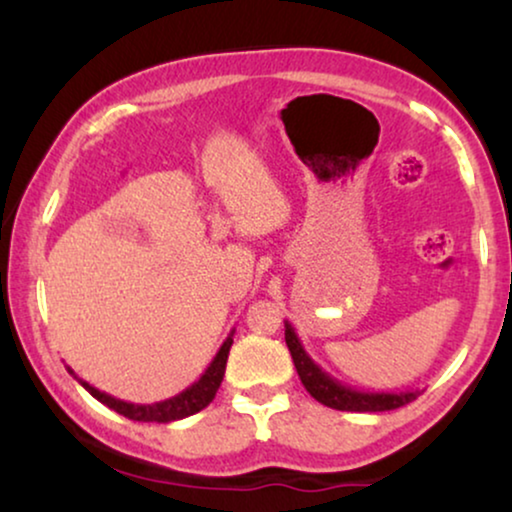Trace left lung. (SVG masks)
<instances>
[{
    "label": "left lung",
    "instance_id": "1",
    "mask_svg": "<svg viewBox=\"0 0 512 512\" xmlns=\"http://www.w3.org/2000/svg\"><path fill=\"white\" fill-rule=\"evenodd\" d=\"M284 338L286 347H289L291 359L296 363L298 377L303 387L310 391L312 398L319 403L328 405L333 410H347V412H384L403 408L415 401L422 394L419 389L412 391H359L354 387H347L333 375H328L319 363L312 361V356L305 352L303 342L298 340L296 328L289 321H284Z\"/></svg>",
    "mask_w": 512,
    "mask_h": 512
}]
</instances>
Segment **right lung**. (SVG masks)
<instances>
[{
  "mask_svg": "<svg viewBox=\"0 0 512 512\" xmlns=\"http://www.w3.org/2000/svg\"><path fill=\"white\" fill-rule=\"evenodd\" d=\"M233 333L226 340H223V345L216 356L209 363L205 373L200 375L198 382H193L191 387L181 391V394L167 398V401H158V403H151V405H139V403H128V401H121V398H114L109 394H104V391L95 389L93 384H88L86 380H81L79 375L74 373L72 368H67L69 373H72L76 380L83 389L88 391L90 396L97 398V401L107 405V408L116 410L118 415L132 419V422H158V424H167V422H177V419H184V417H191L195 412H200L202 408H207L209 403L214 401L216 391L221 387V380L223 375H226V361H228V352H230V345H233Z\"/></svg>",
  "mask_w": 512,
  "mask_h": 512,
  "instance_id": "1",
  "label": "right lung"
}]
</instances>
